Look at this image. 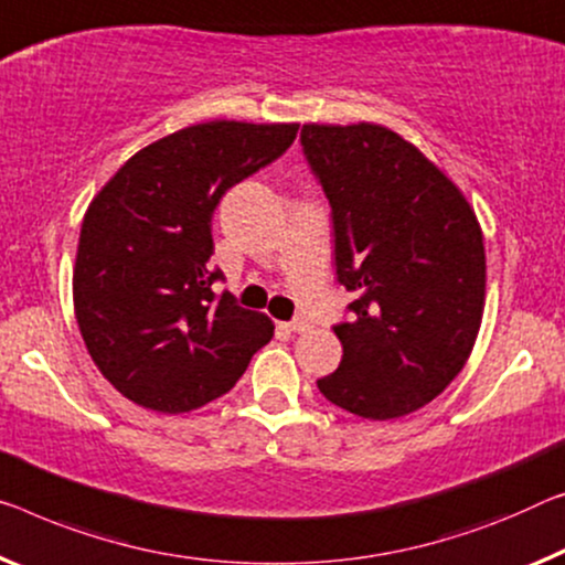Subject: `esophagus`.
Listing matches in <instances>:
<instances>
[{
  "instance_id": "34e87169",
  "label": "esophagus",
  "mask_w": 565,
  "mask_h": 565,
  "mask_svg": "<svg viewBox=\"0 0 565 565\" xmlns=\"http://www.w3.org/2000/svg\"><path fill=\"white\" fill-rule=\"evenodd\" d=\"M282 328L288 333H306V331H310V323H308V320L298 318V320H290V323H282Z\"/></svg>"
}]
</instances>
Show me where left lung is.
Segmentation results:
<instances>
[{
  "mask_svg": "<svg viewBox=\"0 0 565 565\" xmlns=\"http://www.w3.org/2000/svg\"><path fill=\"white\" fill-rule=\"evenodd\" d=\"M300 143L331 204L338 282L359 295L351 323L333 328L341 366L318 388L363 419H398L470 359L484 308L480 222L392 128L306 124Z\"/></svg>",
  "mask_w": 565,
  "mask_h": 565,
  "instance_id": "obj_1",
  "label": "left lung"
}]
</instances>
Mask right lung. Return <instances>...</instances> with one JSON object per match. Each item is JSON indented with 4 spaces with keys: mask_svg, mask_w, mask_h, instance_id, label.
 I'll use <instances>...</instances> for the list:
<instances>
[{
    "mask_svg": "<svg viewBox=\"0 0 565 565\" xmlns=\"http://www.w3.org/2000/svg\"><path fill=\"white\" fill-rule=\"evenodd\" d=\"M298 124H196L134 153L83 216L73 302L95 366L143 409L184 414L227 394L273 320L212 285V214L290 149Z\"/></svg>",
    "mask_w": 565,
    "mask_h": 565,
    "instance_id": "obj_1",
    "label": "right lung"
}]
</instances>
